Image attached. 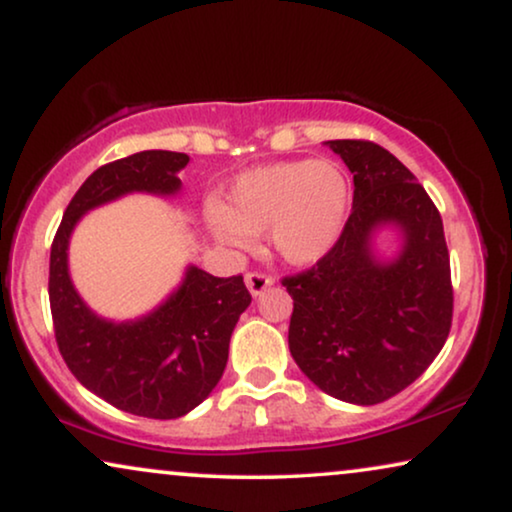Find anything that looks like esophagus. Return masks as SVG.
<instances>
[{"label":"esophagus","mask_w":512,"mask_h":512,"mask_svg":"<svg viewBox=\"0 0 512 512\" xmlns=\"http://www.w3.org/2000/svg\"><path fill=\"white\" fill-rule=\"evenodd\" d=\"M244 282H247V289L251 291V296H261V293L268 289V286H272V279L270 275H265V272H247V277H244Z\"/></svg>","instance_id":"34e87169"}]
</instances>
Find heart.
<instances>
[{"mask_svg": "<svg viewBox=\"0 0 512 512\" xmlns=\"http://www.w3.org/2000/svg\"><path fill=\"white\" fill-rule=\"evenodd\" d=\"M352 186L335 160H289L237 177L228 207H209L216 237L237 251L268 242L282 261L312 265L338 244L345 230Z\"/></svg>", "mask_w": 512, "mask_h": 512, "instance_id": "1", "label": "heart"}]
</instances>
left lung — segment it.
Returning <instances> with one entry per match:
<instances>
[{
  "label": "left lung",
  "instance_id": "8db88e82",
  "mask_svg": "<svg viewBox=\"0 0 512 512\" xmlns=\"http://www.w3.org/2000/svg\"><path fill=\"white\" fill-rule=\"evenodd\" d=\"M326 144L354 174L352 214L317 265L282 279L289 349L328 396L375 405L410 387L450 335V254L440 212L401 160L368 139ZM387 222L402 228L404 249L377 262L369 237Z\"/></svg>",
  "mask_w": 512,
  "mask_h": 512
}]
</instances>
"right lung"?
<instances>
[{
	"label": "right lung",
	"instance_id": "1",
	"mask_svg": "<svg viewBox=\"0 0 512 512\" xmlns=\"http://www.w3.org/2000/svg\"><path fill=\"white\" fill-rule=\"evenodd\" d=\"M186 163V153L142 151L97 167L67 205L51 247L48 298L62 359L83 387L137 417L177 419L212 394L251 296L242 275L214 277L191 265L158 310L114 324L76 293L67 270L69 235L88 209L125 193H177Z\"/></svg>",
	"mask_w": 512,
	"mask_h": 512
}]
</instances>
